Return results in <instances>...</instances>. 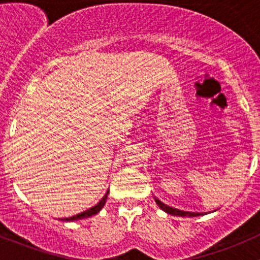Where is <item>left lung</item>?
I'll return each instance as SVG.
<instances>
[{"mask_svg": "<svg viewBox=\"0 0 260 260\" xmlns=\"http://www.w3.org/2000/svg\"><path fill=\"white\" fill-rule=\"evenodd\" d=\"M154 201H156V204L162 209V210L169 212V214L171 215H176V216H199V215H200V212H188V211L179 210V209H175V208H170V206L165 205L164 203H161V201L156 198H154Z\"/></svg>", "mask_w": 260, "mask_h": 260, "instance_id": "left-lung-1", "label": "left lung"}]
</instances>
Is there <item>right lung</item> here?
Wrapping results in <instances>:
<instances>
[{"instance_id": "1", "label": "right lung", "mask_w": 260, "mask_h": 260, "mask_svg": "<svg viewBox=\"0 0 260 260\" xmlns=\"http://www.w3.org/2000/svg\"><path fill=\"white\" fill-rule=\"evenodd\" d=\"M106 200H107V193L103 196V199H102V200L99 201L95 206H93V208L88 209V210L80 212V214L74 215V216H72V217H64V220H67V221H73V220H80V219H85V217H89V216H93V215H95L96 212H99L102 210V208H103L104 204H106Z\"/></svg>"}]
</instances>
